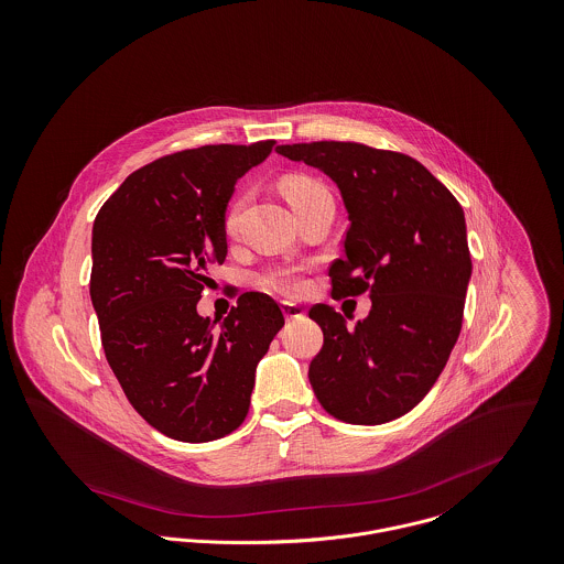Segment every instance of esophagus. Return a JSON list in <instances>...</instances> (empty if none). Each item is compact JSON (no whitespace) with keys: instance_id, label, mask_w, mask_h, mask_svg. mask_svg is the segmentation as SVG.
<instances>
[{"instance_id":"1","label":"esophagus","mask_w":564,"mask_h":564,"mask_svg":"<svg viewBox=\"0 0 564 564\" xmlns=\"http://www.w3.org/2000/svg\"><path fill=\"white\" fill-rule=\"evenodd\" d=\"M283 315L288 319H296V317H305V310L301 305H294V303H283Z\"/></svg>"}]
</instances>
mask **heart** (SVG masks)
<instances>
[{
  "mask_svg": "<svg viewBox=\"0 0 564 564\" xmlns=\"http://www.w3.org/2000/svg\"><path fill=\"white\" fill-rule=\"evenodd\" d=\"M281 188L285 192L288 200L294 205H299L303 198H307L315 189L324 188L319 182H315L312 177H305V175H290L281 182ZM240 214H242V200H236L227 216H225V231L229 236H234L240 227ZM261 285L272 290V292H279L283 296H301L305 292V276L301 272V268H294V265H276V268H270L263 276H261Z\"/></svg>",
  "mask_w": 564,
  "mask_h": 564,
  "instance_id": "1",
  "label": "heart"
}]
</instances>
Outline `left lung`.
Segmentation results:
<instances>
[{
    "label": "left lung",
    "instance_id": "1",
    "mask_svg": "<svg viewBox=\"0 0 564 564\" xmlns=\"http://www.w3.org/2000/svg\"><path fill=\"white\" fill-rule=\"evenodd\" d=\"M341 192L350 227L328 268L330 296L370 292L355 328L328 305L310 317L324 333L313 391L333 417L375 426L409 413L443 372L463 326L471 257L460 203L417 160L361 142L281 144Z\"/></svg>",
    "mask_w": 564,
    "mask_h": 564
}]
</instances>
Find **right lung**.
Wrapping results in <instances>:
<instances>
[{"instance_id": "obj_1", "label": "right lung", "mask_w": 564, "mask_h": 564, "mask_svg": "<svg viewBox=\"0 0 564 564\" xmlns=\"http://www.w3.org/2000/svg\"><path fill=\"white\" fill-rule=\"evenodd\" d=\"M272 147L205 144L158 158L95 218L90 299L104 352L129 404L166 437L234 433L249 413L254 368L285 324L261 292H245L218 328L196 313L227 254L234 186Z\"/></svg>"}]
</instances>
